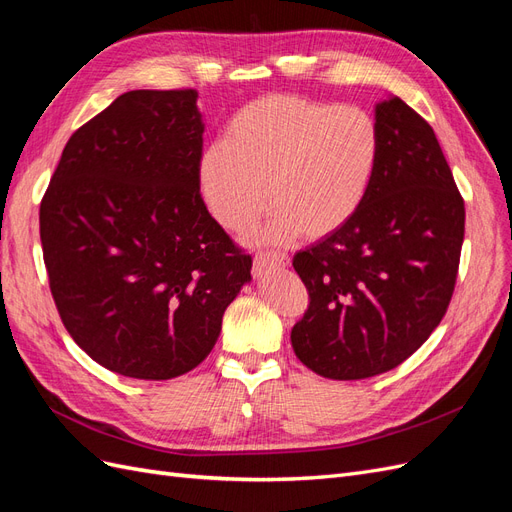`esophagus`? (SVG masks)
<instances>
[{
	"mask_svg": "<svg viewBox=\"0 0 512 512\" xmlns=\"http://www.w3.org/2000/svg\"><path fill=\"white\" fill-rule=\"evenodd\" d=\"M256 269H267V267H288L290 256L284 252H258L254 256Z\"/></svg>",
	"mask_w": 512,
	"mask_h": 512,
	"instance_id": "34e87169",
	"label": "esophagus"
}]
</instances>
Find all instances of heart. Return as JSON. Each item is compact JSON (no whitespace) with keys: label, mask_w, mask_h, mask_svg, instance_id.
Here are the masks:
<instances>
[{"label":"heart","mask_w":512,"mask_h":512,"mask_svg":"<svg viewBox=\"0 0 512 512\" xmlns=\"http://www.w3.org/2000/svg\"><path fill=\"white\" fill-rule=\"evenodd\" d=\"M378 164L380 132L361 108L273 94L230 117L200 158L198 183L228 230L254 224L271 198L267 239H320L361 211Z\"/></svg>","instance_id":"1"}]
</instances>
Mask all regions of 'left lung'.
<instances>
[{"label": "left lung", "instance_id": "left-lung-1", "mask_svg": "<svg viewBox=\"0 0 512 512\" xmlns=\"http://www.w3.org/2000/svg\"><path fill=\"white\" fill-rule=\"evenodd\" d=\"M380 164L361 211L297 252L309 305L290 342L331 380L384 374L421 348L451 303L466 207L436 132L401 98L376 106Z\"/></svg>", "mask_w": 512, "mask_h": 512}]
</instances>
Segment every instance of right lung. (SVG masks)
Instances as JSON below:
<instances>
[{
    "mask_svg": "<svg viewBox=\"0 0 512 512\" xmlns=\"http://www.w3.org/2000/svg\"><path fill=\"white\" fill-rule=\"evenodd\" d=\"M196 89H136L76 130L40 203L49 288L79 348L115 374L170 380L218 342L252 256L200 194Z\"/></svg>",
    "mask_w": 512,
    "mask_h": 512,
    "instance_id": "add662e5",
    "label": "right lung"
}]
</instances>
